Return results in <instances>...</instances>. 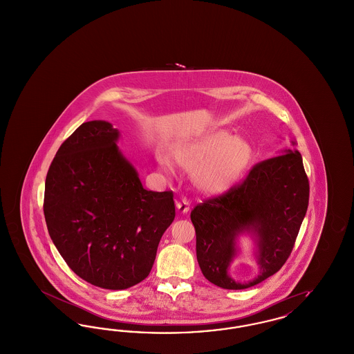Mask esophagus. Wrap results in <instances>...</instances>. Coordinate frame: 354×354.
I'll return each instance as SVG.
<instances>
[{"label":"esophagus","mask_w":354,"mask_h":354,"mask_svg":"<svg viewBox=\"0 0 354 354\" xmlns=\"http://www.w3.org/2000/svg\"><path fill=\"white\" fill-rule=\"evenodd\" d=\"M176 209H178L179 214H183V215L188 214V211H189V202L187 199H182V201L176 202Z\"/></svg>","instance_id":"34e87169"}]
</instances>
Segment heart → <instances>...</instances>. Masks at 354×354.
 I'll return each mask as SVG.
<instances>
[{
  "label": "heart",
  "mask_w": 354,
  "mask_h": 354,
  "mask_svg": "<svg viewBox=\"0 0 354 354\" xmlns=\"http://www.w3.org/2000/svg\"><path fill=\"white\" fill-rule=\"evenodd\" d=\"M178 162L191 169L192 183L207 196H220L235 187L252 160V147L241 136L227 130H215L187 143L176 153ZM162 169L171 175L172 167L165 158Z\"/></svg>",
  "instance_id": "1"
}]
</instances>
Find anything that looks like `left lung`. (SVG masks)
Here are the masks:
<instances>
[{"label":"left lung","mask_w":354,"mask_h":354,"mask_svg":"<svg viewBox=\"0 0 354 354\" xmlns=\"http://www.w3.org/2000/svg\"><path fill=\"white\" fill-rule=\"evenodd\" d=\"M308 202L309 182L301 153L288 149L257 163L241 185L196 205L191 221L204 277L224 289H245L274 274L293 250ZM241 234L253 237L259 266V274L245 283L229 276Z\"/></svg>","instance_id":"8db88e82"}]
</instances>
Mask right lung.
<instances>
[{
  "label": "right lung",
  "instance_id": "add662e5",
  "mask_svg": "<svg viewBox=\"0 0 354 354\" xmlns=\"http://www.w3.org/2000/svg\"><path fill=\"white\" fill-rule=\"evenodd\" d=\"M106 120L82 123L61 145L45 182L48 231L68 267L103 289H127L151 270L175 218L171 191L146 189Z\"/></svg>",
  "mask_w": 354,
  "mask_h": 354
}]
</instances>
